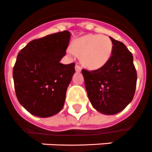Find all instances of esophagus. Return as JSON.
<instances>
[{
    "label": "esophagus",
    "instance_id": "34e87169",
    "mask_svg": "<svg viewBox=\"0 0 152 152\" xmlns=\"http://www.w3.org/2000/svg\"><path fill=\"white\" fill-rule=\"evenodd\" d=\"M75 70H76V72H81V70H82V67H81L79 65L76 64V65H75Z\"/></svg>",
    "mask_w": 152,
    "mask_h": 152
}]
</instances>
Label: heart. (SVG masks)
Segmentation results:
<instances>
[{
  "mask_svg": "<svg viewBox=\"0 0 152 152\" xmlns=\"http://www.w3.org/2000/svg\"><path fill=\"white\" fill-rule=\"evenodd\" d=\"M71 49L80 55V61L91 70L101 68L110 59L113 44L106 35L87 34L75 39Z\"/></svg>",
  "mask_w": 152,
  "mask_h": 152,
  "instance_id": "b5f03b06",
  "label": "heart"
}]
</instances>
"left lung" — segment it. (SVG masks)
Listing matches in <instances>:
<instances>
[{"label": "left lung", "mask_w": 152, "mask_h": 152, "mask_svg": "<svg viewBox=\"0 0 152 152\" xmlns=\"http://www.w3.org/2000/svg\"><path fill=\"white\" fill-rule=\"evenodd\" d=\"M110 38L113 50L108 62L96 70L82 71L93 107L108 115L122 111L132 101L137 78L132 53L122 42Z\"/></svg>", "instance_id": "left-lung-1"}]
</instances>
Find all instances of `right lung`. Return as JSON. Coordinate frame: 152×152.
<instances>
[{
  "instance_id": "obj_1",
  "label": "right lung",
  "mask_w": 152,
  "mask_h": 152,
  "mask_svg": "<svg viewBox=\"0 0 152 152\" xmlns=\"http://www.w3.org/2000/svg\"><path fill=\"white\" fill-rule=\"evenodd\" d=\"M70 33L58 32L31 41L17 56L13 68L15 90L22 106L33 115L48 118L64 107L75 63L60 64Z\"/></svg>"
}]
</instances>
